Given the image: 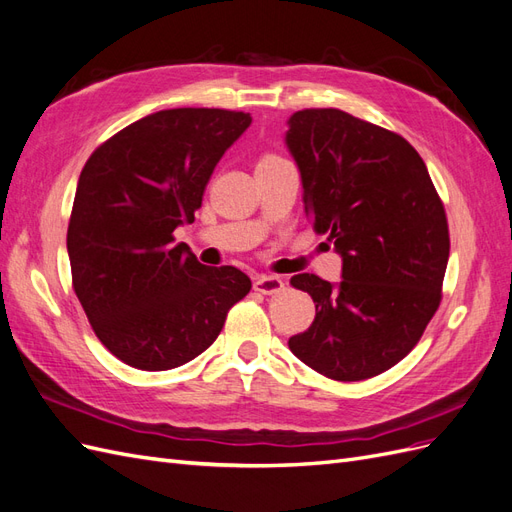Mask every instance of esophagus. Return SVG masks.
Masks as SVG:
<instances>
[{"instance_id":"1","label":"esophagus","mask_w":512,"mask_h":512,"mask_svg":"<svg viewBox=\"0 0 512 512\" xmlns=\"http://www.w3.org/2000/svg\"><path fill=\"white\" fill-rule=\"evenodd\" d=\"M254 290L260 294H277L284 290V280L277 275H260L254 282Z\"/></svg>"}]
</instances>
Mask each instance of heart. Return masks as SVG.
Segmentation results:
<instances>
[{
	"label": "heart",
	"instance_id": "obj_1",
	"mask_svg": "<svg viewBox=\"0 0 512 512\" xmlns=\"http://www.w3.org/2000/svg\"><path fill=\"white\" fill-rule=\"evenodd\" d=\"M269 158H273V156H269Z\"/></svg>",
	"mask_w": 512,
	"mask_h": 512
}]
</instances>
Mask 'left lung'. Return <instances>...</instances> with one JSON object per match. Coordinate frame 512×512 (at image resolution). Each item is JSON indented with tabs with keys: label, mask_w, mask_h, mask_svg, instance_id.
<instances>
[{
	"label": "left lung",
	"mask_w": 512,
	"mask_h": 512,
	"mask_svg": "<svg viewBox=\"0 0 512 512\" xmlns=\"http://www.w3.org/2000/svg\"><path fill=\"white\" fill-rule=\"evenodd\" d=\"M305 215L342 256L337 286L314 273L290 284L316 303L292 354L339 382L374 378L418 344L442 301L448 224L423 158L391 130L339 108L288 119Z\"/></svg>",
	"instance_id": "left-lung-1"
}]
</instances>
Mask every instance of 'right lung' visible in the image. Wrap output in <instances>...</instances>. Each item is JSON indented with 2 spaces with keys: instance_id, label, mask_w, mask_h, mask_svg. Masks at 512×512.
Instances as JSON below:
<instances>
[{
  "instance_id": "obj_1",
  "label": "right lung",
  "mask_w": 512,
  "mask_h": 512,
  "mask_svg": "<svg viewBox=\"0 0 512 512\" xmlns=\"http://www.w3.org/2000/svg\"><path fill=\"white\" fill-rule=\"evenodd\" d=\"M250 123L224 108H168L108 138L83 166L68 224L72 288L126 365L164 371L196 359L250 292L243 271L200 265L173 235L194 222L215 164Z\"/></svg>"
}]
</instances>
